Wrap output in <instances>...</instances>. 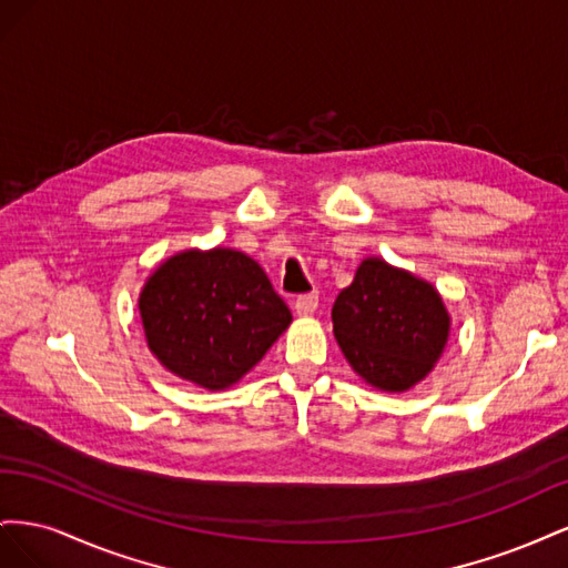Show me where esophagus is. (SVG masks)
Here are the masks:
<instances>
[{"mask_svg":"<svg viewBox=\"0 0 568 568\" xmlns=\"http://www.w3.org/2000/svg\"><path fill=\"white\" fill-rule=\"evenodd\" d=\"M317 303H320L317 294H303V296L296 298L294 311H296L298 317H311L317 311Z\"/></svg>","mask_w":568,"mask_h":568,"instance_id":"obj_1","label":"esophagus"}]
</instances>
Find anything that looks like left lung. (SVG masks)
<instances>
[{
	"instance_id": "left-lung-1",
	"label": "left lung",
	"mask_w": 568,
	"mask_h": 568,
	"mask_svg": "<svg viewBox=\"0 0 568 568\" xmlns=\"http://www.w3.org/2000/svg\"><path fill=\"white\" fill-rule=\"evenodd\" d=\"M332 322L359 379L376 390L405 393L436 367L453 320L432 282L369 255L338 294Z\"/></svg>"
}]
</instances>
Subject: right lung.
Segmentation results:
<instances>
[{
  "label": "right lung",
  "mask_w": 568,
  "mask_h": 568,
  "mask_svg": "<svg viewBox=\"0 0 568 568\" xmlns=\"http://www.w3.org/2000/svg\"><path fill=\"white\" fill-rule=\"evenodd\" d=\"M136 305L153 357L205 390L242 382L294 320L265 270L222 246L165 257Z\"/></svg>",
  "instance_id": "obj_1"
}]
</instances>
